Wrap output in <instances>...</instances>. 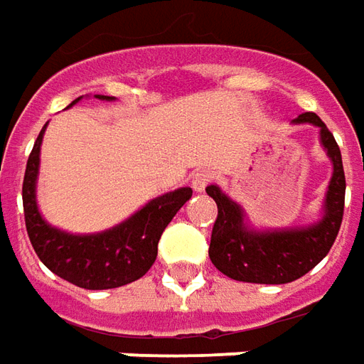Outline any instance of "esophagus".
Wrapping results in <instances>:
<instances>
[{
    "label": "esophagus",
    "instance_id": "1",
    "mask_svg": "<svg viewBox=\"0 0 364 364\" xmlns=\"http://www.w3.org/2000/svg\"><path fill=\"white\" fill-rule=\"evenodd\" d=\"M210 179L213 177H210L208 171H197V173H193V177H191V187H193L195 193H203L205 187L210 183Z\"/></svg>",
    "mask_w": 364,
    "mask_h": 364
}]
</instances>
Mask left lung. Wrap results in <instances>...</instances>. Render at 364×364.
<instances>
[{
  "label": "left lung",
  "mask_w": 364,
  "mask_h": 364,
  "mask_svg": "<svg viewBox=\"0 0 364 364\" xmlns=\"http://www.w3.org/2000/svg\"><path fill=\"white\" fill-rule=\"evenodd\" d=\"M294 124L319 128V141L331 159L333 173L325 191L321 218L301 226L256 228L248 223L244 208L217 185L207 195L218 207L213 226L208 256L218 272L248 284H288L306 276L331 250L339 235L345 207V171L341 149L321 118L314 112L299 114Z\"/></svg>",
  "instance_id": "left-lung-1"
}]
</instances>
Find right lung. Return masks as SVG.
Instances as JSON below:
<instances>
[{
  "mask_svg": "<svg viewBox=\"0 0 364 364\" xmlns=\"http://www.w3.org/2000/svg\"><path fill=\"white\" fill-rule=\"evenodd\" d=\"M94 98L112 102L114 96L94 94ZM80 98L68 104L73 108ZM33 146L23 179V210L25 226L41 262L58 278L85 289H112L136 282L146 274L157 258V242L165 226L177 210L191 199V187L169 191L161 197L147 200L132 217L120 225L92 235H73L49 225L37 205V177L41 165L43 134Z\"/></svg>",
  "mask_w": 364,
  "mask_h": 364,
  "instance_id": "obj_1",
  "label": "right lung"
}]
</instances>
